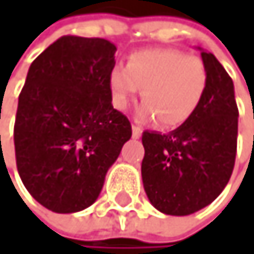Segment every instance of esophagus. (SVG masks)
<instances>
[{"label":"esophagus","mask_w":254,"mask_h":254,"mask_svg":"<svg viewBox=\"0 0 254 254\" xmlns=\"http://www.w3.org/2000/svg\"><path fill=\"white\" fill-rule=\"evenodd\" d=\"M141 128H138V126H135V125H132V137L134 138H140L141 137Z\"/></svg>","instance_id":"esophagus-1"}]
</instances>
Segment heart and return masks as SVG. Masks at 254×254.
<instances>
[{
	"label": "heart",
	"instance_id": "obj_1",
	"mask_svg": "<svg viewBox=\"0 0 254 254\" xmlns=\"http://www.w3.org/2000/svg\"><path fill=\"white\" fill-rule=\"evenodd\" d=\"M207 86L209 71L204 61L171 48L137 50L128 56L126 66H116L110 74L117 108L125 110L141 88L138 119H158L163 128L186 123L199 108Z\"/></svg>",
	"mask_w": 254,
	"mask_h": 254
}]
</instances>
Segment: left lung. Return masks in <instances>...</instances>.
Instances as JSON below:
<instances>
[{"label":"left lung","instance_id":"8db88e82","mask_svg":"<svg viewBox=\"0 0 254 254\" xmlns=\"http://www.w3.org/2000/svg\"><path fill=\"white\" fill-rule=\"evenodd\" d=\"M209 71V86L196 113L177 129L144 131L143 188L164 215L186 216L204 209L227 186L238 141L233 80L219 61L198 48Z\"/></svg>","mask_w":254,"mask_h":254}]
</instances>
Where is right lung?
<instances>
[{
	"instance_id": "right-lung-1",
	"label": "right lung",
	"mask_w": 254,
	"mask_h": 254,
	"mask_svg": "<svg viewBox=\"0 0 254 254\" xmlns=\"http://www.w3.org/2000/svg\"><path fill=\"white\" fill-rule=\"evenodd\" d=\"M116 52L102 38L62 36L28 68L13 132L16 168L52 212L90 207L132 135L128 117L111 103Z\"/></svg>"
}]
</instances>
